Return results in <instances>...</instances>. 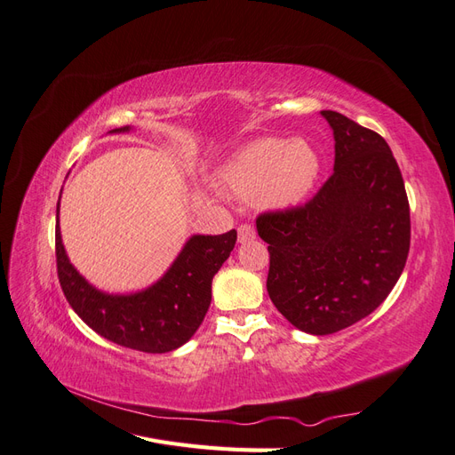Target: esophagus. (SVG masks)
<instances>
[{
	"label": "esophagus",
	"mask_w": 455,
	"mask_h": 455,
	"mask_svg": "<svg viewBox=\"0 0 455 455\" xmlns=\"http://www.w3.org/2000/svg\"><path fill=\"white\" fill-rule=\"evenodd\" d=\"M237 231H239V243H251L256 239V229L251 224H241Z\"/></svg>",
	"instance_id": "esophagus-1"
}]
</instances>
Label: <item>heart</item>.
Here are the masks:
<instances>
[{
  "instance_id": "heart-1",
  "label": "heart",
  "mask_w": 455,
  "mask_h": 455,
  "mask_svg": "<svg viewBox=\"0 0 455 455\" xmlns=\"http://www.w3.org/2000/svg\"><path fill=\"white\" fill-rule=\"evenodd\" d=\"M319 169V156L307 142L266 136L243 146L220 171V182L239 197L259 194L266 204L286 206L307 196Z\"/></svg>"
}]
</instances>
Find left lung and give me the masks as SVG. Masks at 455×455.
<instances>
[{"label":"left lung","mask_w":455,"mask_h":455,"mask_svg":"<svg viewBox=\"0 0 455 455\" xmlns=\"http://www.w3.org/2000/svg\"><path fill=\"white\" fill-rule=\"evenodd\" d=\"M334 172L299 206L258 214L269 246L267 294L288 323L324 336L389 296L410 251V204L396 159L376 131L332 109Z\"/></svg>","instance_id":"obj_1"}]
</instances>
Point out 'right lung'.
Returning a JSON list of instances; mask_svg holds the SVG:
<instances>
[{
  "instance_id": "obj_1",
  "label": "right lung",
  "mask_w": 455,
  "mask_h": 455,
  "mask_svg": "<svg viewBox=\"0 0 455 455\" xmlns=\"http://www.w3.org/2000/svg\"><path fill=\"white\" fill-rule=\"evenodd\" d=\"M125 131L129 127L112 132ZM235 241V229L222 235H194L159 283L139 294L109 296L92 288L68 261L57 204L54 251L68 304L96 334L144 353H169L196 334L211 306L212 277L228 259Z\"/></svg>"
}]
</instances>
